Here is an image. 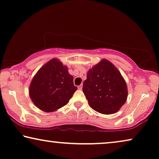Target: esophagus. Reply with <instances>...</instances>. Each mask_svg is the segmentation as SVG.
I'll return each instance as SVG.
<instances>
[{
    "label": "esophagus",
    "instance_id": "34e87169",
    "mask_svg": "<svg viewBox=\"0 0 159 159\" xmlns=\"http://www.w3.org/2000/svg\"><path fill=\"white\" fill-rule=\"evenodd\" d=\"M82 88H83V85H82V84H80V86H78V89H79V90H81V89H82Z\"/></svg>",
    "mask_w": 159,
    "mask_h": 159
}]
</instances>
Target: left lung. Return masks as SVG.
Returning a JSON list of instances; mask_svg holds the SVG:
<instances>
[{"label": "left lung", "instance_id": "1", "mask_svg": "<svg viewBox=\"0 0 159 159\" xmlns=\"http://www.w3.org/2000/svg\"><path fill=\"white\" fill-rule=\"evenodd\" d=\"M83 91L89 106L104 115L117 112L127 97V85L121 73L104 59L89 70Z\"/></svg>", "mask_w": 159, "mask_h": 159}]
</instances>
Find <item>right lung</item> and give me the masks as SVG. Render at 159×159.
<instances>
[{"instance_id": "right-lung-1", "label": "right lung", "mask_w": 159, "mask_h": 159, "mask_svg": "<svg viewBox=\"0 0 159 159\" xmlns=\"http://www.w3.org/2000/svg\"><path fill=\"white\" fill-rule=\"evenodd\" d=\"M76 90L68 68L58 60L52 59L34 75L30 85V95L38 108L50 112L68 104Z\"/></svg>"}]
</instances>
